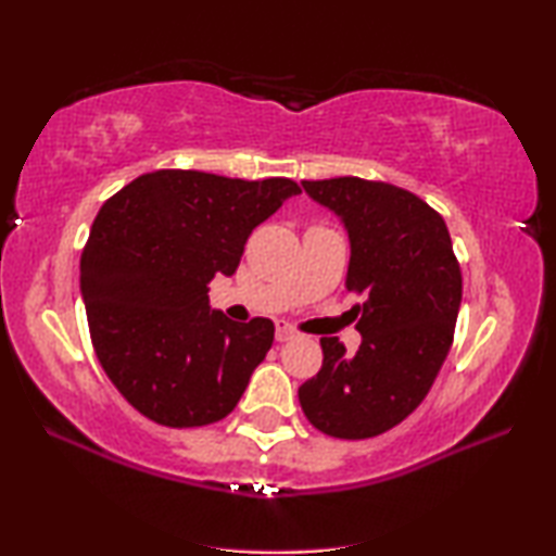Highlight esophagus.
I'll use <instances>...</instances> for the list:
<instances>
[{
	"instance_id": "34e87169",
	"label": "esophagus",
	"mask_w": 556,
	"mask_h": 556,
	"mask_svg": "<svg viewBox=\"0 0 556 556\" xmlns=\"http://www.w3.org/2000/svg\"><path fill=\"white\" fill-rule=\"evenodd\" d=\"M293 338H295L293 326H288L286 320H278L276 323V340H278V343H288V340H293Z\"/></svg>"
}]
</instances>
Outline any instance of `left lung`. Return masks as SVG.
Returning a JSON list of instances; mask_svg holds the SVG:
<instances>
[{"instance_id":"1","label":"left lung","mask_w":556,"mask_h":556,"mask_svg":"<svg viewBox=\"0 0 556 556\" xmlns=\"http://www.w3.org/2000/svg\"><path fill=\"white\" fill-rule=\"evenodd\" d=\"M303 189L343 220L345 288L367 301L357 305V353L320 338L323 367L298 388V400L330 438H375L403 422L438 378L455 336L463 273L445 220L415 193L355 176L303 181Z\"/></svg>"}]
</instances>
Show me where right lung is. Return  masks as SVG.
I'll return each mask as SVG.
<instances>
[{"label":"right lung","instance_id":"right-lung-1","mask_svg":"<svg viewBox=\"0 0 556 556\" xmlns=\"http://www.w3.org/2000/svg\"><path fill=\"white\" fill-rule=\"evenodd\" d=\"M298 193L290 178L164 168L99 208L81 253L91 343L109 380L149 420L201 427L238 405L276 326L211 311L208 283L216 273L233 276L253 228Z\"/></svg>","mask_w":556,"mask_h":556}]
</instances>
